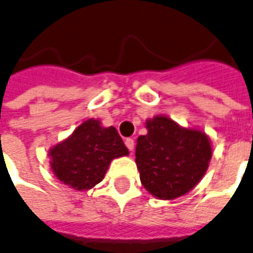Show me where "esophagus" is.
<instances>
[{
	"instance_id": "34e87169",
	"label": "esophagus",
	"mask_w": 253,
	"mask_h": 253,
	"mask_svg": "<svg viewBox=\"0 0 253 253\" xmlns=\"http://www.w3.org/2000/svg\"><path fill=\"white\" fill-rule=\"evenodd\" d=\"M125 146L128 147L130 152H132V150L135 149V140H133V139L128 138V139H126V140H125Z\"/></svg>"
}]
</instances>
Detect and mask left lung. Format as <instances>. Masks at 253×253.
I'll return each instance as SVG.
<instances>
[{"label": "left lung", "instance_id": "8db88e82", "mask_svg": "<svg viewBox=\"0 0 253 253\" xmlns=\"http://www.w3.org/2000/svg\"><path fill=\"white\" fill-rule=\"evenodd\" d=\"M146 128L135 152L142 185L164 201L192 191L209 167L213 154L209 136L196 128H182L167 115L147 120Z\"/></svg>", "mask_w": 253, "mask_h": 253}]
</instances>
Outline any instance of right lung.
<instances>
[{
  "label": "right lung",
  "instance_id": "add662e5",
  "mask_svg": "<svg viewBox=\"0 0 253 253\" xmlns=\"http://www.w3.org/2000/svg\"><path fill=\"white\" fill-rule=\"evenodd\" d=\"M128 154L114 126H101V123L94 118L81 124L71 136L48 152L54 175L76 191L97 185L106 175L110 163Z\"/></svg>",
  "mask_w": 253,
  "mask_h": 253
}]
</instances>
